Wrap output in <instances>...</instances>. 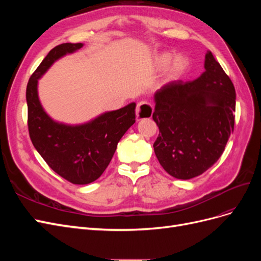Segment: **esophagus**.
<instances>
[{
    "mask_svg": "<svg viewBox=\"0 0 261 261\" xmlns=\"http://www.w3.org/2000/svg\"><path fill=\"white\" fill-rule=\"evenodd\" d=\"M153 113V107L148 103L146 101L139 102L136 108V116L137 120H143V118H150Z\"/></svg>",
    "mask_w": 261,
    "mask_h": 261,
    "instance_id": "obj_1",
    "label": "esophagus"
}]
</instances>
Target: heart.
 I'll return each instance as SVG.
<instances>
[{"instance_id": "b5f03b06", "label": "heart", "mask_w": 261, "mask_h": 261, "mask_svg": "<svg viewBox=\"0 0 261 261\" xmlns=\"http://www.w3.org/2000/svg\"><path fill=\"white\" fill-rule=\"evenodd\" d=\"M172 58H173L172 53L164 52V53H161L158 55L155 59V63H156V66L159 68H164L172 60V62H171L170 66H169L168 74H169L170 78H177L187 69V67L189 65V61L183 54L176 55V57H174V59L173 60H172Z\"/></svg>"}]
</instances>
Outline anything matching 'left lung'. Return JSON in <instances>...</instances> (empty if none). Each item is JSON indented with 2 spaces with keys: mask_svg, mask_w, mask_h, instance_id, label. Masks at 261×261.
<instances>
[{
  "mask_svg": "<svg viewBox=\"0 0 261 261\" xmlns=\"http://www.w3.org/2000/svg\"><path fill=\"white\" fill-rule=\"evenodd\" d=\"M204 68L197 80L170 82L154 94L152 118L159 127L154 153L162 168L179 179L211 168L234 130V85L210 51Z\"/></svg>",
  "mask_w": 261,
  "mask_h": 261,
  "instance_id": "8db88e82",
  "label": "left lung"
}]
</instances>
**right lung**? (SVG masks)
Instances as JSON below:
<instances>
[{
    "mask_svg": "<svg viewBox=\"0 0 261 261\" xmlns=\"http://www.w3.org/2000/svg\"><path fill=\"white\" fill-rule=\"evenodd\" d=\"M82 46L83 43H63L53 48L30 76L26 89L31 143L57 174L77 185L89 184L101 176L117 143L136 118L134 102L77 126L54 122L44 112L38 98V80L58 59Z\"/></svg>",
    "mask_w": 261,
    "mask_h": 261,
    "instance_id": "obj_1",
    "label": "right lung"
}]
</instances>
